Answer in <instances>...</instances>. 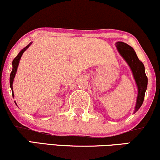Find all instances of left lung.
<instances>
[{
  "mask_svg": "<svg viewBox=\"0 0 160 160\" xmlns=\"http://www.w3.org/2000/svg\"><path fill=\"white\" fill-rule=\"evenodd\" d=\"M115 45L117 51L130 67L136 82L138 94L134 111V114H135L143 103L145 91L147 89L148 78L145 72V66L139 60L136 52L131 46L121 41L117 42Z\"/></svg>",
  "mask_w": 160,
  "mask_h": 160,
  "instance_id": "1",
  "label": "left lung"
}]
</instances>
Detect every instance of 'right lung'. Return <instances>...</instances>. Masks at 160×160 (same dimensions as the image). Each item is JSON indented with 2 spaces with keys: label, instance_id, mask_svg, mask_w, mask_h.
<instances>
[{
  "label": "right lung",
  "instance_id": "obj_1",
  "mask_svg": "<svg viewBox=\"0 0 160 160\" xmlns=\"http://www.w3.org/2000/svg\"><path fill=\"white\" fill-rule=\"evenodd\" d=\"M32 42H31L29 45H27L26 46L25 48H23V49L21 50V52L18 53V54L17 55V57L15 58V59L13 60L12 61V72L11 74H10V78H9V84H10V88H11L12 89V97H15V95H14V92H13V87H12V84H13V81H14V78H15V74L17 73V70H18V65H19V62H20V60H21L22 55H23V52L26 51V49H27L30 46H31ZM16 104V103H15Z\"/></svg>",
  "mask_w": 160,
  "mask_h": 160
}]
</instances>
